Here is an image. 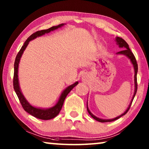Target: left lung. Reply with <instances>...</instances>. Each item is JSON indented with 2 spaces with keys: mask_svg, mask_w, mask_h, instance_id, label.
<instances>
[{
  "mask_svg": "<svg viewBox=\"0 0 149 149\" xmlns=\"http://www.w3.org/2000/svg\"><path fill=\"white\" fill-rule=\"evenodd\" d=\"M116 41L117 45H119V47L122 48V49H123V50H121V51L117 52V54H123V55H125V56H127L130 59L131 62H132V64L133 65V67H134V70H135V76H134V78H135V79H134V80H135V91H134V94H133V96L132 101H131L130 104L129 105V107H128L127 109L125 110V112L123 113V114H122V115H120V116H118V117L115 118H113V119L103 120V119H100V118L96 117L95 116L93 115L92 113L90 112L89 108H88V106L87 104V110L88 111V112H89V114L91 115V116L93 118H94L95 120L98 121V122H112V121L116 120L118 119V118H121L122 116H123V115H125L126 113L128 112V110H130L131 105H132V103L133 102V99H134L136 93H137V71H138V65L137 64V61H136V59H135V57L134 56V54H133V52L131 51V50H130V49L129 48V45H128V44L127 43V42H125V40H123L122 38H121V37H117L116 38Z\"/></svg>",
  "mask_w": 149,
  "mask_h": 149,
  "instance_id": "1",
  "label": "left lung"
}]
</instances>
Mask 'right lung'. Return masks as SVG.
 Returning <instances> with one entry per match:
<instances>
[{"mask_svg": "<svg viewBox=\"0 0 149 149\" xmlns=\"http://www.w3.org/2000/svg\"><path fill=\"white\" fill-rule=\"evenodd\" d=\"M64 24H60L58 26H53L50 27L49 29H44V30H41V31H38L37 32L33 33L31 35L27 38V39L24 42L23 46L22 47L21 49L19 50L18 53H17V56L16 57V60H15L14 62V78H13V85H14V89L15 92H16V95L18 97L19 100V102L21 103L22 107L24 109L25 111H26L27 112H28L29 114L32 115L33 116H34L37 118H39V119L41 120H48L52 119L56 116L59 114L60 111L61 110L62 107L64 104V100L68 94L71 91V90L74 88L75 86L78 84V81H76L74 83V84H72L70 86L68 87L66 89H65L64 91L62 92L61 96H60V99L55 104L53 107L50 108H47V109H45V108H36L31 106L29 103L27 101L26 98L24 97V95L22 94L21 91V89L19 88V81H18V66H19V60L23 54V52L26 49V47L29 44V42L31 40L37 38V37L42 36V35H45V33H48L50 32L51 31H54V30L58 28H60L62 26H64Z\"/></svg>", "mask_w": 149, "mask_h": 149, "instance_id": "obj_1", "label": "right lung"}]
</instances>
